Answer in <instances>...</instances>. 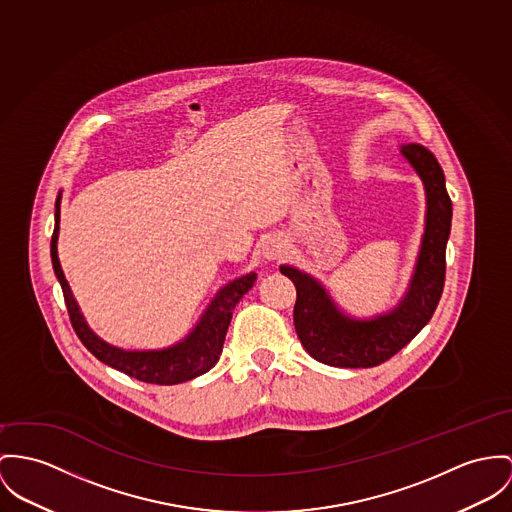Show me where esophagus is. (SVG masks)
Here are the masks:
<instances>
[{
    "instance_id": "esophagus-1",
    "label": "esophagus",
    "mask_w": 512,
    "mask_h": 512,
    "mask_svg": "<svg viewBox=\"0 0 512 512\" xmlns=\"http://www.w3.org/2000/svg\"><path fill=\"white\" fill-rule=\"evenodd\" d=\"M261 253L269 261L280 259L286 253V241L282 237L267 236L263 239V243H261Z\"/></svg>"
}]
</instances>
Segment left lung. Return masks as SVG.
Segmentation results:
<instances>
[{
    "instance_id": "1",
    "label": "left lung",
    "mask_w": 512,
    "mask_h": 512,
    "mask_svg": "<svg viewBox=\"0 0 512 512\" xmlns=\"http://www.w3.org/2000/svg\"><path fill=\"white\" fill-rule=\"evenodd\" d=\"M399 156L425 187L427 212L421 247L407 290L392 310L372 317L345 314L327 288L310 273L280 265L296 286L294 327L315 360L339 368H372L401 351L433 317L444 288L446 243L452 226V202L440 163L421 144H401Z\"/></svg>"
}]
</instances>
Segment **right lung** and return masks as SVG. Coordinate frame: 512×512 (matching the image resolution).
Listing matches in <instances>:
<instances>
[{
    "instance_id": "add662e5",
    "label": "right lung",
    "mask_w": 512,
    "mask_h": 512,
    "mask_svg": "<svg viewBox=\"0 0 512 512\" xmlns=\"http://www.w3.org/2000/svg\"><path fill=\"white\" fill-rule=\"evenodd\" d=\"M60 202L62 191L56 197V210H54V234L50 241V257L54 275L58 278L66 308L70 314V321L74 325V331L79 341L85 345V349L105 362L111 368H117L130 378H136L146 384H158V386H173L181 382H189L197 376L208 372L220 358L224 339L232 321V312L237 302L243 298V294L253 286L257 280V273L251 271L247 275L237 276L224 284L216 296L206 306L204 314L200 315L197 325L191 329L187 337L177 341L171 347L154 349V351H126L115 347L107 341H103L93 329L87 325L85 317L79 310L78 302L72 294V288L64 276L58 259V234H60Z\"/></svg>"
}]
</instances>
